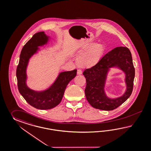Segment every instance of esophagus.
Instances as JSON below:
<instances>
[{"label": "esophagus", "instance_id": "1", "mask_svg": "<svg viewBox=\"0 0 151 151\" xmlns=\"http://www.w3.org/2000/svg\"><path fill=\"white\" fill-rule=\"evenodd\" d=\"M77 75H81L82 74V71L80 69H78L77 71Z\"/></svg>", "mask_w": 151, "mask_h": 151}]
</instances>
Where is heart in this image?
<instances>
[{"label":"heart","mask_w":151,"mask_h":151,"mask_svg":"<svg viewBox=\"0 0 151 151\" xmlns=\"http://www.w3.org/2000/svg\"><path fill=\"white\" fill-rule=\"evenodd\" d=\"M105 52V47L103 44L89 42L84 45L77 52V65L86 68L94 67L101 60Z\"/></svg>","instance_id":"b5f03b06"}]
</instances>
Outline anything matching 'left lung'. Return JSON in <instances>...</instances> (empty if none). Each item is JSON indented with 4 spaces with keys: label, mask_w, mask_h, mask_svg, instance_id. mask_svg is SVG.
I'll return each mask as SVG.
<instances>
[{
    "label": "left lung",
    "mask_w": 151,
    "mask_h": 151,
    "mask_svg": "<svg viewBox=\"0 0 151 151\" xmlns=\"http://www.w3.org/2000/svg\"><path fill=\"white\" fill-rule=\"evenodd\" d=\"M112 67H117L125 74L126 91L122 96L112 99L104 91L107 74ZM86 80L85 95L92 107L101 110L111 111L124 103L132 94L135 68L131 52L126 47H117L104 55L98 64L85 70Z\"/></svg>",
    "instance_id": "1"
}]
</instances>
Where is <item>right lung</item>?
Returning a JSON list of instances; mask_svg holds the SVG:
<instances>
[{
  "label": "right lung",
  "instance_id": "obj_1",
  "mask_svg": "<svg viewBox=\"0 0 151 151\" xmlns=\"http://www.w3.org/2000/svg\"><path fill=\"white\" fill-rule=\"evenodd\" d=\"M50 37L44 32L35 34L23 46L16 70L17 86L20 94L31 106L40 110H48L60 103L67 85L76 76L77 70L60 73L51 86L44 91H35L27 85V68L29 59L40 48L47 44Z\"/></svg>",
  "mask_w": 151,
  "mask_h": 151
}]
</instances>
